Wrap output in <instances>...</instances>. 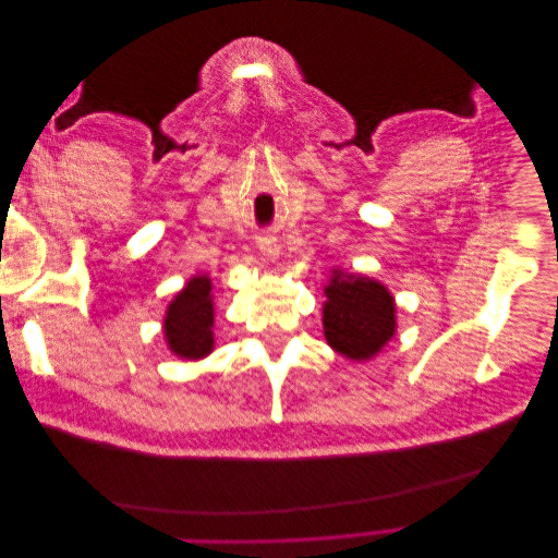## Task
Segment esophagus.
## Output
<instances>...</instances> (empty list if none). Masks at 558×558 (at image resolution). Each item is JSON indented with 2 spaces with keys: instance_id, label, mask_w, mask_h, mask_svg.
Listing matches in <instances>:
<instances>
[{
  "instance_id": "obj_1",
  "label": "esophagus",
  "mask_w": 558,
  "mask_h": 558,
  "mask_svg": "<svg viewBox=\"0 0 558 558\" xmlns=\"http://www.w3.org/2000/svg\"><path fill=\"white\" fill-rule=\"evenodd\" d=\"M258 248H260V253H263L267 260H275L279 256V251H281L279 240L277 238H269V234H265V238L258 240Z\"/></svg>"
}]
</instances>
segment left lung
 Returning <instances> with one entry per match:
<instances>
[{
  "instance_id": "8db88e82",
  "label": "left lung",
  "mask_w": 558,
  "mask_h": 558,
  "mask_svg": "<svg viewBox=\"0 0 558 558\" xmlns=\"http://www.w3.org/2000/svg\"><path fill=\"white\" fill-rule=\"evenodd\" d=\"M324 330L328 344L347 359L365 361L396 332V307L381 283L335 272L326 289Z\"/></svg>"
}]
</instances>
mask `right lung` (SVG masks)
<instances>
[{"mask_svg":"<svg viewBox=\"0 0 558 558\" xmlns=\"http://www.w3.org/2000/svg\"><path fill=\"white\" fill-rule=\"evenodd\" d=\"M209 277H195L172 300L165 316L167 344L181 359H202L214 347V305Z\"/></svg>","mask_w":558,"mask_h":558,"instance_id":"obj_1","label":"right lung"}]
</instances>
